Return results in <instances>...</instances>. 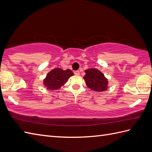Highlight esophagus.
<instances>
[{
	"instance_id": "obj_1",
	"label": "esophagus",
	"mask_w": 152,
	"mask_h": 152,
	"mask_svg": "<svg viewBox=\"0 0 152 152\" xmlns=\"http://www.w3.org/2000/svg\"><path fill=\"white\" fill-rule=\"evenodd\" d=\"M74 73H75V75H79L80 74V72L79 71V70H77V71L74 72Z\"/></svg>"
}]
</instances>
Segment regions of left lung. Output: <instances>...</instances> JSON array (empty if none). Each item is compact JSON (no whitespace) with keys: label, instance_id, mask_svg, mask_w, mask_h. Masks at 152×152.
Returning a JSON list of instances; mask_svg holds the SVG:
<instances>
[{"label":"left lung","instance_id":"1","mask_svg":"<svg viewBox=\"0 0 152 152\" xmlns=\"http://www.w3.org/2000/svg\"><path fill=\"white\" fill-rule=\"evenodd\" d=\"M85 72L86 75L83 79L89 88L96 91H103L107 90L108 80L102 72L94 68L86 69Z\"/></svg>","mask_w":152,"mask_h":152}]
</instances>
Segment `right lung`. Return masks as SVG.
<instances>
[{"label":"right lung","mask_w":152,"mask_h":152,"mask_svg":"<svg viewBox=\"0 0 152 152\" xmlns=\"http://www.w3.org/2000/svg\"><path fill=\"white\" fill-rule=\"evenodd\" d=\"M72 75L73 73L70 69L62 70L61 68H55L47 74L46 79L44 80V84L48 90H57L67 82Z\"/></svg>","instance_id":"add662e5"}]
</instances>
